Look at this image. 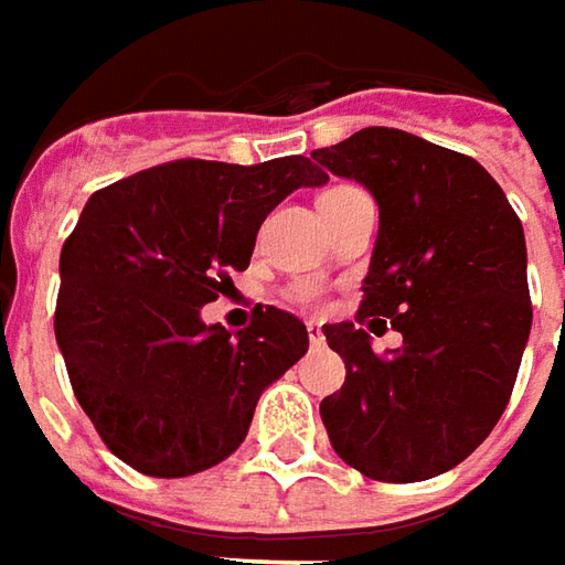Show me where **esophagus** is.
<instances>
[{"label":"esophagus","mask_w":565,"mask_h":565,"mask_svg":"<svg viewBox=\"0 0 565 565\" xmlns=\"http://www.w3.org/2000/svg\"><path fill=\"white\" fill-rule=\"evenodd\" d=\"M308 339H311V345H320V342H323V330H320V323H308Z\"/></svg>","instance_id":"34e87169"}]
</instances>
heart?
<instances>
[{
  "label": "heart",
  "mask_w": 565,
  "mask_h": 565,
  "mask_svg": "<svg viewBox=\"0 0 565 565\" xmlns=\"http://www.w3.org/2000/svg\"><path fill=\"white\" fill-rule=\"evenodd\" d=\"M345 188H333V191H327V194H337V191H345ZM327 194H323V198H327ZM317 295H320V289H317L315 282H305V286H295L292 289V301H298V305H311V301H317Z\"/></svg>",
  "instance_id": "heart-1"
}]
</instances>
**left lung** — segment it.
<instances>
[{"label":"left lung","mask_w":565,"mask_h":565,"mask_svg":"<svg viewBox=\"0 0 565 565\" xmlns=\"http://www.w3.org/2000/svg\"><path fill=\"white\" fill-rule=\"evenodd\" d=\"M311 157L380 206L355 323L323 327L345 383L320 418L345 466L427 481L484 444L512 396L532 330L525 232L478 160L399 128H361ZM380 319L399 350L370 349L363 323Z\"/></svg>","instance_id":"obj_1"}]
</instances>
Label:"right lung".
<instances>
[{
  "label": "right lung",
  "mask_w": 565,
  "mask_h": 565,
  "mask_svg": "<svg viewBox=\"0 0 565 565\" xmlns=\"http://www.w3.org/2000/svg\"><path fill=\"white\" fill-rule=\"evenodd\" d=\"M323 182L308 157L172 160L90 194L58 257L55 342L84 415L125 466L185 478L228 459L260 393L308 352L289 311L257 305L228 333L201 308L248 270L273 206Z\"/></svg>",
  "instance_id": "obj_1"
}]
</instances>
